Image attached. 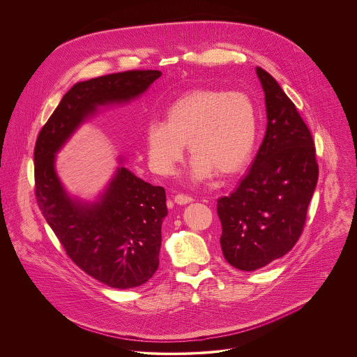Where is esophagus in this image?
<instances>
[{"label":"esophagus","mask_w":357,"mask_h":357,"mask_svg":"<svg viewBox=\"0 0 357 357\" xmlns=\"http://www.w3.org/2000/svg\"><path fill=\"white\" fill-rule=\"evenodd\" d=\"M192 201H194V198H191L190 195H185V194H177L174 197V202L178 204H191Z\"/></svg>","instance_id":"34e87169"}]
</instances>
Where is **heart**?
<instances>
[{
	"instance_id": "obj_1",
	"label": "heart",
	"mask_w": 357,
	"mask_h": 357,
	"mask_svg": "<svg viewBox=\"0 0 357 357\" xmlns=\"http://www.w3.org/2000/svg\"><path fill=\"white\" fill-rule=\"evenodd\" d=\"M258 137V112L253 99L239 91L194 89L172 102L165 121L146 128L151 167L170 174L183 160L185 144L194 156L191 177L204 181L238 174L250 160Z\"/></svg>"
}]
</instances>
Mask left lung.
Returning a JSON list of instances; mask_svg holds the SVG:
<instances>
[{
  "mask_svg": "<svg viewBox=\"0 0 357 357\" xmlns=\"http://www.w3.org/2000/svg\"><path fill=\"white\" fill-rule=\"evenodd\" d=\"M265 92L266 133L249 173L217 201L225 259L255 271L289 253L305 227L319 165L310 130L279 84L257 67Z\"/></svg>",
  "mask_w": 357,
  "mask_h": 357,
  "instance_id": "obj_1",
  "label": "left lung"
}]
</instances>
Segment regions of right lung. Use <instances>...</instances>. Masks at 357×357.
I'll list each match as a JSON object with an SVG mask.
<instances>
[{
    "label": "right lung",
    "mask_w": 357,
    "mask_h": 357,
    "mask_svg": "<svg viewBox=\"0 0 357 357\" xmlns=\"http://www.w3.org/2000/svg\"><path fill=\"white\" fill-rule=\"evenodd\" d=\"M158 70H129L75 84L38 133L34 147L37 204L66 255L85 273L114 289L149 282L159 265L160 227L167 214L163 187L121 167L100 204H79L64 192L54 153L98 105L142 95Z\"/></svg>",
    "instance_id": "obj_1"
}]
</instances>
